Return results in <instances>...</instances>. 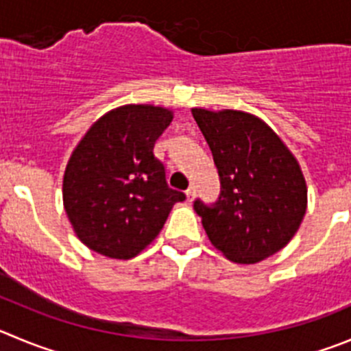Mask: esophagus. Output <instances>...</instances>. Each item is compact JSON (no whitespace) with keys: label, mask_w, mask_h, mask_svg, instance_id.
Instances as JSON below:
<instances>
[{"label":"esophagus","mask_w":351,"mask_h":351,"mask_svg":"<svg viewBox=\"0 0 351 351\" xmlns=\"http://www.w3.org/2000/svg\"><path fill=\"white\" fill-rule=\"evenodd\" d=\"M195 195H196L195 186H189V188L186 189V196H188V202H193V198H195Z\"/></svg>","instance_id":"obj_1"}]
</instances>
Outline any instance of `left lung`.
<instances>
[{
  "label": "left lung",
  "mask_w": 351,
  "mask_h": 351,
  "mask_svg": "<svg viewBox=\"0 0 351 351\" xmlns=\"http://www.w3.org/2000/svg\"><path fill=\"white\" fill-rule=\"evenodd\" d=\"M191 112L219 170V199L193 205L212 245L236 263H256L285 248L306 212L305 178L295 156L252 113Z\"/></svg>",
  "instance_id": "1"
}]
</instances>
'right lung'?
I'll list each match as a JSON object with an SVG mask.
<instances>
[{
    "mask_svg": "<svg viewBox=\"0 0 351 351\" xmlns=\"http://www.w3.org/2000/svg\"><path fill=\"white\" fill-rule=\"evenodd\" d=\"M172 112L125 105L105 113L73 149L63 176V206L77 238L93 252L128 260L162 231L173 203L165 167L153 155Z\"/></svg>",
    "mask_w": 351,
    "mask_h": 351,
    "instance_id": "obj_1",
    "label": "right lung"
}]
</instances>
